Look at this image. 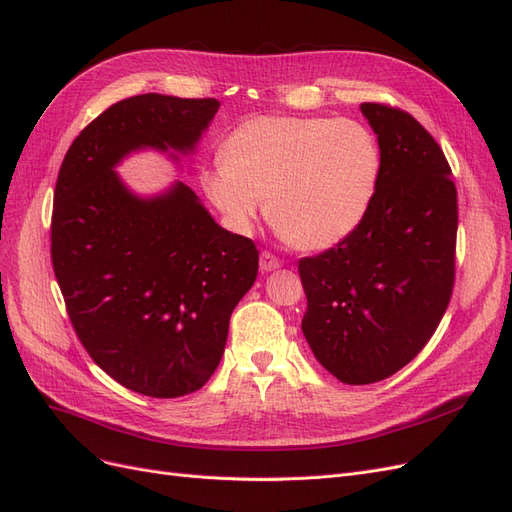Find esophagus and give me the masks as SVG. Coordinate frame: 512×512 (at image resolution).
I'll return each mask as SVG.
<instances>
[{
    "mask_svg": "<svg viewBox=\"0 0 512 512\" xmlns=\"http://www.w3.org/2000/svg\"><path fill=\"white\" fill-rule=\"evenodd\" d=\"M280 267H282L280 258H275L271 252H262L260 254V271L269 273V271H275V269H280Z\"/></svg>",
    "mask_w": 512,
    "mask_h": 512,
    "instance_id": "1",
    "label": "esophagus"
}]
</instances>
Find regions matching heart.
<instances>
[{
	"instance_id": "b5f03b06",
	"label": "heart",
	"mask_w": 512,
	"mask_h": 512,
	"mask_svg": "<svg viewBox=\"0 0 512 512\" xmlns=\"http://www.w3.org/2000/svg\"><path fill=\"white\" fill-rule=\"evenodd\" d=\"M382 173L378 138L356 119L258 115L232 130L222 164L200 175L209 203L237 232L267 218L303 250H329L359 228Z\"/></svg>"
}]
</instances>
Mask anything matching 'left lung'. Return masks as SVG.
I'll list each match as a JSON object with an SVG mask.
<instances>
[{
  "mask_svg": "<svg viewBox=\"0 0 512 512\" xmlns=\"http://www.w3.org/2000/svg\"><path fill=\"white\" fill-rule=\"evenodd\" d=\"M382 173L365 220L331 250L299 260L301 329L344 384L393 376L425 348L455 282L457 190L440 145L412 115L363 102Z\"/></svg>",
  "mask_w": 512,
  "mask_h": 512,
  "instance_id": "obj_1",
  "label": "left lung"
}]
</instances>
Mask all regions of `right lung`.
<instances>
[{
    "label": "right lung",
    "mask_w": 512,
    "mask_h": 512,
    "mask_svg": "<svg viewBox=\"0 0 512 512\" xmlns=\"http://www.w3.org/2000/svg\"><path fill=\"white\" fill-rule=\"evenodd\" d=\"M218 108L215 98L121 100L74 138L59 168L51 258L72 327L100 369L147 397L188 395L213 376L258 250L185 183L138 196L115 166L143 149L190 156Z\"/></svg>",
    "instance_id": "1"
}]
</instances>
